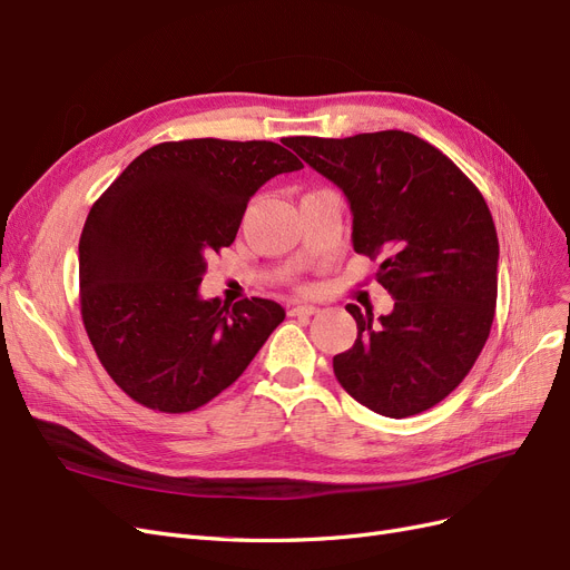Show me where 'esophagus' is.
I'll return each instance as SVG.
<instances>
[{"label":"esophagus","mask_w":570,"mask_h":570,"mask_svg":"<svg viewBox=\"0 0 570 570\" xmlns=\"http://www.w3.org/2000/svg\"><path fill=\"white\" fill-rule=\"evenodd\" d=\"M287 314L289 316H314V314H318V308L312 304H289Z\"/></svg>","instance_id":"1"}]
</instances>
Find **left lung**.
<instances>
[{
    "mask_svg": "<svg viewBox=\"0 0 570 570\" xmlns=\"http://www.w3.org/2000/svg\"><path fill=\"white\" fill-rule=\"evenodd\" d=\"M289 147L347 197L354 252L383 258L375 278L394 299L381 318L347 304L356 340L333 358L337 383L390 419L440 404L494 318L499 243L480 189L404 130L292 137Z\"/></svg>",
    "mask_w": 570,
    "mask_h": 570,
    "instance_id": "1",
    "label": "left lung"
}]
</instances>
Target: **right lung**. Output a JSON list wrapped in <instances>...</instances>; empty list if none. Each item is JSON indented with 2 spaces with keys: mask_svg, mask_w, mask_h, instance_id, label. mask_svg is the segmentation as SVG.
<instances>
[{
  "mask_svg": "<svg viewBox=\"0 0 570 570\" xmlns=\"http://www.w3.org/2000/svg\"><path fill=\"white\" fill-rule=\"evenodd\" d=\"M304 164L285 147L216 137L142 151L85 220L80 314L130 400L185 413L245 373L285 318L278 302L202 299L206 256L230 247L249 197Z\"/></svg>",
  "mask_w": 570,
  "mask_h": 570,
  "instance_id": "add662e5",
  "label": "right lung"
}]
</instances>
